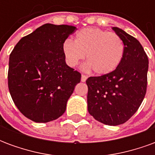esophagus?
<instances>
[{
  "instance_id": "34e87169",
  "label": "esophagus",
  "mask_w": 155,
  "mask_h": 155,
  "mask_svg": "<svg viewBox=\"0 0 155 155\" xmlns=\"http://www.w3.org/2000/svg\"><path fill=\"white\" fill-rule=\"evenodd\" d=\"M86 80H87V76L84 75V74H82V75H81V81H82V82H84Z\"/></svg>"
}]
</instances>
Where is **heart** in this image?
<instances>
[{
  "instance_id": "1",
  "label": "heart",
  "mask_w": 155,
  "mask_h": 155,
  "mask_svg": "<svg viewBox=\"0 0 155 155\" xmlns=\"http://www.w3.org/2000/svg\"><path fill=\"white\" fill-rule=\"evenodd\" d=\"M65 61L75 67L85 56L84 71L97 74L114 71L121 63L124 54V43L120 35L100 28H84L76 33L74 41L66 39L62 44Z\"/></svg>"
}]
</instances>
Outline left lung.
Listing matches in <instances>:
<instances>
[{
  "instance_id": "left-lung-1",
  "label": "left lung",
  "mask_w": 155,
  "mask_h": 155,
  "mask_svg": "<svg viewBox=\"0 0 155 155\" xmlns=\"http://www.w3.org/2000/svg\"><path fill=\"white\" fill-rule=\"evenodd\" d=\"M124 43V54L118 67L101 76L89 77L88 111L101 123L119 125L133 116L146 94L149 60L140 41L113 27Z\"/></svg>"
}]
</instances>
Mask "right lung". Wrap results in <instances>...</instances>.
Returning <instances> with one entry per match:
<instances>
[{
    "label": "right lung",
    "instance_id": "obj_1",
    "mask_svg": "<svg viewBox=\"0 0 155 155\" xmlns=\"http://www.w3.org/2000/svg\"><path fill=\"white\" fill-rule=\"evenodd\" d=\"M68 25L45 24L22 37L9 59L8 88L21 113L36 123L64 114L81 74L68 66L62 44L75 31Z\"/></svg>",
    "mask_w": 155,
    "mask_h": 155
}]
</instances>
